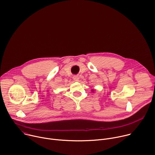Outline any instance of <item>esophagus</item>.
<instances>
[{"mask_svg": "<svg viewBox=\"0 0 155 155\" xmlns=\"http://www.w3.org/2000/svg\"><path fill=\"white\" fill-rule=\"evenodd\" d=\"M73 78H74V80L75 81H78V80H79V77H78L77 75H75V76H74Z\"/></svg>", "mask_w": 155, "mask_h": 155, "instance_id": "1", "label": "esophagus"}]
</instances>
